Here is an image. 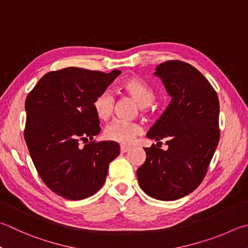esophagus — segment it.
<instances>
[{
	"label": "esophagus",
	"instance_id": "1",
	"mask_svg": "<svg viewBox=\"0 0 248 248\" xmlns=\"http://www.w3.org/2000/svg\"><path fill=\"white\" fill-rule=\"evenodd\" d=\"M129 150H130L129 146H125V145H121L120 146V152L121 153H127V152H129Z\"/></svg>",
	"mask_w": 248,
	"mask_h": 248
}]
</instances>
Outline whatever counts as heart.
Here are the masks:
<instances>
[{"instance_id": "b5f03b06", "label": "heart", "mask_w": 248, "mask_h": 248, "mask_svg": "<svg viewBox=\"0 0 248 248\" xmlns=\"http://www.w3.org/2000/svg\"><path fill=\"white\" fill-rule=\"evenodd\" d=\"M120 89L138 103L142 111H147L148 107L155 100V93L153 89L137 77H130L121 81ZM93 108L98 119L107 121L114 114L115 97L108 91L102 92L94 100ZM141 133L142 127L138 123L115 120L105 129L104 136L109 141L128 145Z\"/></svg>"}]
</instances>
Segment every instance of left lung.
<instances>
[{
	"label": "left lung",
	"mask_w": 248,
	"mask_h": 248,
	"mask_svg": "<svg viewBox=\"0 0 248 248\" xmlns=\"http://www.w3.org/2000/svg\"><path fill=\"white\" fill-rule=\"evenodd\" d=\"M154 75L171 102L146 136L166 139L168 150L144 148L146 159L137 170L138 181L153 199L175 201L194 191L206 175L220 138L219 98L209 81L187 62H165Z\"/></svg>",
	"instance_id": "1"
}]
</instances>
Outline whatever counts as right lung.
<instances>
[{
  "instance_id": "add662e5",
  "label": "right lung",
  "mask_w": 248,
  "mask_h": 248,
  "mask_svg": "<svg viewBox=\"0 0 248 248\" xmlns=\"http://www.w3.org/2000/svg\"><path fill=\"white\" fill-rule=\"evenodd\" d=\"M120 74L77 67L51 71L26 98L24 136L31 159L46 186L66 200L96 193L119 155L117 142L93 141L101 131L93 102ZM81 140L89 143L81 147Z\"/></svg>"
}]
</instances>
